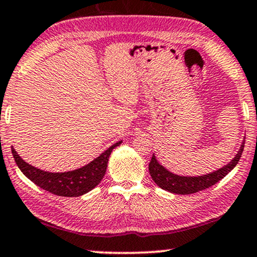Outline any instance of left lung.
Wrapping results in <instances>:
<instances>
[{
    "mask_svg": "<svg viewBox=\"0 0 257 257\" xmlns=\"http://www.w3.org/2000/svg\"><path fill=\"white\" fill-rule=\"evenodd\" d=\"M244 142L245 141H243L239 151L230 163L211 172V174L202 176H179L172 174L169 170L164 168L162 164L158 163L154 154L152 156V159H151L150 165H148V170H150L151 177H152L154 183L164 190L170 191L172 194H179V195L197 193V191L207 189V188L218 183L237 165L244 150Z\"/></svg>",
    "mask_w": 257,
    "mask_h": 257,
    "instance_id": "obj_1",
    "label": "left lung"
}]
</instances>
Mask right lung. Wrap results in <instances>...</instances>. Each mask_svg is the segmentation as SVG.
I'll use <instances>...</instances> for the list:
<instances>
[{
	"mask_svg": "<svg viewBox=\"0 0 257 257\" xmlns=\"http://www.w3.org/2000/svg\"><path fill=\"white\" fill-rule=\"evenodd\" d=\"M120 144L122 141L116 142L87 165L67 172H48L37 169L21 159L13 147H12V153L21 172L42 189L58 196L76 197L88 193L100 183L106 172L111 152Z\"/></svg>",
	"mask_w": 257,
	"mask_h": 257,
	"instance_id": "obj_1",
	"label": "right lung"
}]
</instances>
